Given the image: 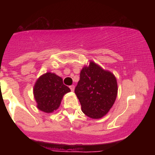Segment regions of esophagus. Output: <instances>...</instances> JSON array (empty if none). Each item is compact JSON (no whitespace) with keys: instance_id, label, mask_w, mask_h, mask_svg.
<instances>
[{"instance_id":"34e87169","label":"esophagus","mask_w":155,"mask_h":155,"mask_svg":"<svg viewBox=\"0 0 155 155\" xmlns=\"http://www.w3.org/2000/svg\"><path fill=\"white\" fill-rule=\"evenodd\" d=\"M70 89H71V92H74V90H75V86H74V85H71V86H70Z\"/></svg>"}]
</instances>
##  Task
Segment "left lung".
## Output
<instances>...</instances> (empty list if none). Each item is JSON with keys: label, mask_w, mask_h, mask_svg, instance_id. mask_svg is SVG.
<instances>
[{"label": "left lung", "mask_w": 155, "mask_h": 155, "mask_svg": "<svg viewBox=\"0 0 155 155\" xmlns=\"http://www.w3.org/2000/svg\"><path fill=\"white\" fill-rule=\"evenodd\" d=\"M118 87L115 76L93 61L84 65L75 94L85 115L92 119L106 116L116 101Z\"/></svg>", "instance_id": "8db88e82"}]
</instances>
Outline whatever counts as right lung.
I'll return each instance as SVG.
<instances>
[{"mask_svg": "<svg viewBox=\"0 0 155 155\" xmlns=\"http://www.w3.org/2000/svg\"><path fill=\"white\" fill-rule=\"evenodd\" d=\"M36 107L45 113H52L60 107L63 96L71 92L63 79L54 73L47 72L40 76L33 87Z\"/></svg>", "mask_w": 155, "mask_h": 155, "instance_id": "right-lung-1", "label": "right lung"}]
</instances>
